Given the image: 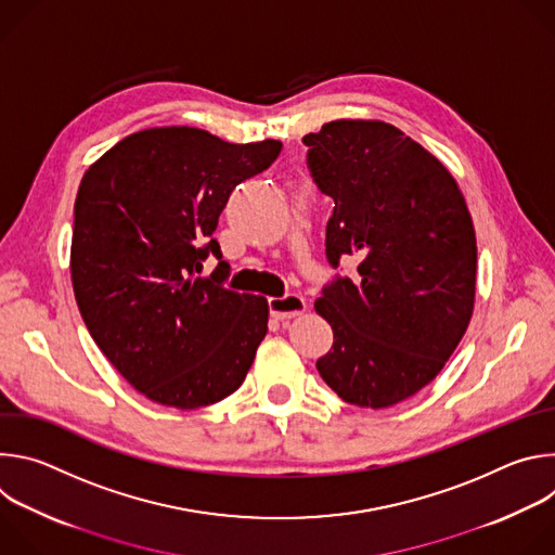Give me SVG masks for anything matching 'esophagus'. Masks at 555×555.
<instances>
[{
  "label": "esophagus",
  "instance_id": "1",
  "mask_svg": "<svg viewBox=\"0 0 555 555\" xmlns=\"http://www.w3.org/2000/svg\"><path fill=\"white\" fill-rule=\"evenodd\" d=\"M270 313L276 321H289L300 315L307 309V302L298 294H285V296H272L270 300Z\"/></svg>",
  "mask_w": 555,
  "mask_h": 555
}]
</instances>
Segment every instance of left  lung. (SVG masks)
<instances>
[{
    "instance_id": "obj_1",
    "label": "left lung",
    "mask_w": 555,
    "mask_h": 555,
    "mask_svg": "<svg viewBox=\"0 0 555 555\" xmlns=\"http://www.w3.org/2000/svg\"><path fill=\"white\" fill-rule=\"evenodd\" d=\"M302 142L336 204L327 259L360 261L356 279L313 302L334 330L315 369L353 406H395L441 373L469 325L477 234L465 197L441 160L388 122L332 120Z\"/></svg>"
}]
</instances>
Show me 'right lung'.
<instances>
[{
    "mask_svg": "<svg viewBox=\"0 0 555 555\" xmlns=\"http://www.w3.org/2000/svg\"><path fill=\"white\" fill-rule=\"evenodd\" d=\"M281 146L151 127L86 171L69 250L76 305L99 349L151 402L193 411L246 379L268 334V300L225 289V261L197 274L208 255L221 259L212 232L230 193Z\"/></svg>",
    "mask_w": 555,
    "mask_h": 555,
    "instance_id": "1",
    "label": "right lung"
}]
</instances>
